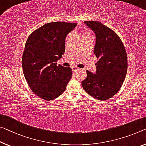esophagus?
I'll return each mask as SVG.
<instances>
[{
  "mask_svg": "<svg viewBox=\"0 0 146 146\" xmlns=\"http://www.w3.org/2000/svg\"><path fill=\"white\" fill-rule=\"evenodd\" d=\"M78 70H79V68H77V67H72L73 72H76V71H77Z\"/></svg>",
  "mask_w": 146,
  "mask_h": 146,
  "instance_id": "obj_1",
  "label": "esophagus"
}]
</instances>
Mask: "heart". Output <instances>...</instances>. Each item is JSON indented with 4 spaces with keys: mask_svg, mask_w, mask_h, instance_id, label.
Segmentation results:
<instances>
[{
    "mask_svg": "<svg viewBox=\"0 0 146 146\" xmlns=\"http://www.w3.org/2000/svg\"><path fill=\"white\" fill-rule=\"evenodd\" d=\"M79 33L80 34V35H81V37H82V40H83V39H85V38H92V35L91 34V33L86 29H80L79 31ZM69 37H70V35L67 36L66 37V41H67V40H68V39L69 38Z\"/></svg>",
    "mask_w": 146,
    "mask_h": 146,
    "instance_id": "obj_1",
    "label": "heart"
}]
</instances>
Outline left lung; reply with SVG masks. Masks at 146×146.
I'll return each instance as SVG.
<instances>
[{
  "label": "left lung",
  "instance_id": "8db88e82",
  "mask_svg": "<svg viewBox=\"0 0 146 146\" xmlns=\"http://www.w3.org/2000/svg\"><path fill=\"white\" fill-rule=\"evenodd\" d=\"M84 24L94 33V54L98 58L94 74L86 71L82 88L98 100L111 98L120 90L127 72V56L121 38L115 33L99 21H86Z\"/></svg>",
  "mask_w": 146,
  "mask_h": 146
}]
</instances>
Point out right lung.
Returning <instances> with one entry per match:
<instances>
[{"mask_svg":"<svg viewBox=\"0 0 146 146\" xmlns=\"http://www.w3.org/2000/svg\"><path fill=\"white\" fill-rule=\"evenodd\" d=\"M77 23H48L28 37L22 56L25 78L33 92L44 100H52L66 90L72 69L56 62L65 52V40Z\"/></svg>","mask_w":146,"mask_h":146,"instance_id":"1","label":"right lung"}]
</instances>
